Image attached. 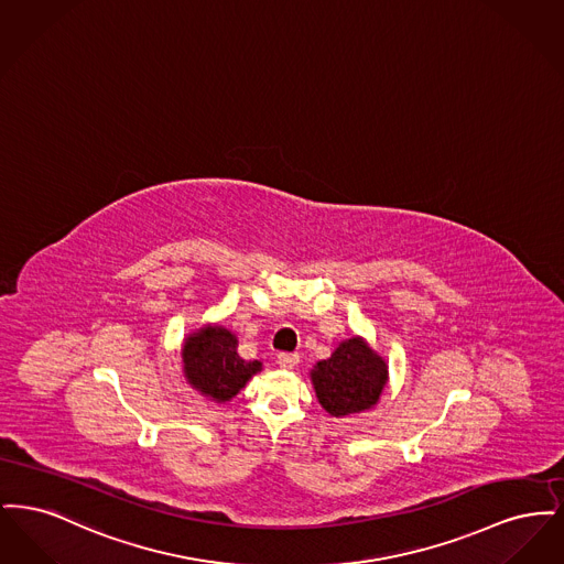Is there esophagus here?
I'll return each instance as SVG.
<instances>
[{
	"instance_id": "1",
	"label": "esophagus",
	"mask_w": 564,
	"mask_h": 564,
	"mask_svg": "<svg viewBox=\"0 0 564 564\" xmlns=\"http://www.w3.org/2000/svg\"><path fill=\"white\" fill-rule=\"evenodd\" d=\"M300 361V355L297 352H279L276 355V364L283 368V370H294Z\"/></svg>"
}]
</instances>
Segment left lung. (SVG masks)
Wrapping results in <instances>:
<instances>
[{"label": "left lung", "mask_w": 564, "mask_h": 564, "mask_svg": "<svg viewBox=\"0 0 564 564\" xmlns=\"http://www.w3.org/2000/svg\"><path fill=\"white\" fill-rule=\"evenodd\" d=\"M311 382L323 410L343 419L375 408L389 382V366L366 338L352 336L313 366Z\"/></svg>", "instance_id": "1"}]
</instances>
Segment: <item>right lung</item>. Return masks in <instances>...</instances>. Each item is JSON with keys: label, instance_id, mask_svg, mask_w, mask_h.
<instances>
[{"label": "right lung", "instance_id": "1", "mask_svg": "<svg viewBox=\"0 0 564 564\" xmlns=\"http://www.w3.org/2000/svg\"><path fill=\"white\" fill-rule=\"evenodd\" d=\"M237 349V336L219 323H207L189 332L182 347L189 387L209 402H230L247 380L262 370L260 361H245Z\"/></svg>", "mask_w": 564, "mask_h": 564}]
</instances>
